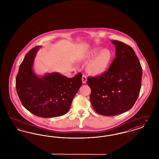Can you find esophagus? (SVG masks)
<instances>
[{"mask_svg":"<svg viewBox=\"0 0 159 159\" xmlns=\"http://www.w3.org/2000/svg\"><path fill=\"white\" fill-rule=\"evenodd\" d=\"M82 82H83V83H86V81H87V78H86V77L84 76V75H83V76H82Z\"/></svg>","mask_w":159,"mask_h":159,"instance_id":"34e87169","label":"esophagus"}]
</instances>
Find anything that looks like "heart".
Returning a JSON list of instances; mask_svg holds the SVG:
<instances>
[{"instance_id":"heart-1","label":"heart","mask_w":159,"mask_h":159,"mask_svg":"<svg viewBox=\"0 0 159 159\" xmlns=\"http://www.w3.org/2000/svg\"><path fill=\"white\" fill-rule=\"evenodd\" d=\"M112 58L113 53L110 49L95 48L84 53L81 60L87 62L92 59L86 66V71L92 76H99L106 72Z\"/></svg>"}]
</instances>
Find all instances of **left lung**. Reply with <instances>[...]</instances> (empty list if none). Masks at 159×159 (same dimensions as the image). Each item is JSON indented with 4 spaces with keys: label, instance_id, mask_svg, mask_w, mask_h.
<instances>
[{
    "label": "left lung",
    "instance_id": "8db88e82",
    "mask_svg": "<svg viewBox=\"0 0 159 159\" xmlns=\"http://www.w3.org/2000/svg\"><path fill=\"white\" fill-rule=\"evenodd\" d=\"M116 58L108 70L89 77L91 104L101 115L113 116L130 110L136 102L141 87L142 67L134 49L125 43L112 40Z\"/></svg>",
    "mask_w": 159,
    "mask_h": 159
}]
</instances>
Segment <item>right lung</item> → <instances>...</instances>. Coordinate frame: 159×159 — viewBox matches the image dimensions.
Here are the masks:
<instances>
[{"label":"right lung","instance_id":"obj_1","mask_svg":"<svg viewBox=\"0 0 159 159\" xmlns=\"http://www.w3.org/2000/svg\"><path fill=\"white\" fill-rule=\"evenodd\" d=\"M40 46L27 53L16 77V89L23 106L30 113L43 118L67 113L82 85L81 73L68 78L58 72L39 76L33 71L35 57Z\"/></svg>","mask_w":159,"mask_h":159}]
</instances>
